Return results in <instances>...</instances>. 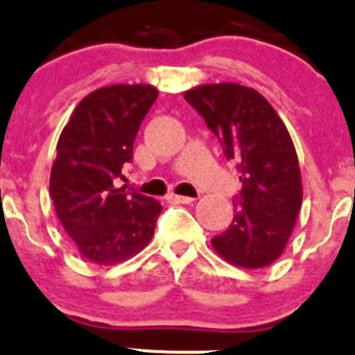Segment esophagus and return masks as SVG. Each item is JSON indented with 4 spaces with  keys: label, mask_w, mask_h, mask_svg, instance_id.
Wrapping results in <instances>:
<instances>
[{
    "label": "esophagus",
    "mask_w": 355,
    "mask_h": 355,
    "mask_svg": "<svg viewBox=\"0 0 355 355\" xmlns=\"http://www.w3.org/2000/svg\"><path fill=\"white\" fill-rule=\"evenodd\" d=\"M171 200L177 201V203H184V205H189L193 203L194 198H189V196H178V194H171Z\"/></svg>",
    "instance_id": "34e87169"
}]
</instances>
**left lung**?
<instances>
[{
  "instance_id": "left-lung-1",
  "label": "left lung",
  "mask_w": 355,
  "mask_h": 355,
  "mask_svg": "<svg viewBox=\"0 0 355 355\" xmlns=\"http://www.w3.org/2000/svg\"><path fill=\"white\" fill-rule=\"evenodd\" d=\"M184 98L223 140L226 157L240 162L241 205L230 227L211 238V247L247 270L275 263L303 201L300 162L286 124L263 94L233 82L198 85Z\"/></svg>"
}]
</instances>
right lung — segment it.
<instances>
[{
    "label": "right lung",
    "instance_id": "obj_1",
    "mask_svg": "<svg viewBox=\"0 0 355 355\" xmlns=\"http://www.w3.org/2000/svg\"><path fill=\"white\" fill-rule=\"evenodd\" d=\"M157 94L148 84L96 89L61 131L51 198L62 227L89 263L112 266L131 259L154 236L161 203L129 194L115 182L132 159L138 129Z\"/></svg>",
    "mask_w": 355,
    "mask_h": 355
}]
</instances>
